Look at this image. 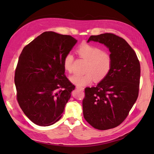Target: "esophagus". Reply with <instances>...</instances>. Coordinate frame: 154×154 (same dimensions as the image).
Returning <instances> with one entry per match:
<instances>
[{
	"label": "esophagus",
	"instance_id": "obj_1",
	"mask_svg": "<svg viewBox=\"0 0 154 154\" xmlns=\"http://www.w3.org/2000/svg\"><path fill=\"white\" fill-rule=\"evenodd\" d=\"M76 88H77V89H80V90H82V91L84 90V88L83 87H81V86H77V85Z\"/></svg>",
	"mask_w": 154,
	"mask_h": 154
}]
</instances>
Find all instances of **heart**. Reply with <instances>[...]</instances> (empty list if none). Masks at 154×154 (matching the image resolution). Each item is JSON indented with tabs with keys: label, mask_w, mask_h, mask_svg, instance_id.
<instances>
[{
	"label": "heart",
	"mask_w": 154,
	"mask_h": 154,
	"mask_svg": "<svg viewBox=\"0 0 154 154\" xmlns=\"http://www.w3.org/2000/svg\"><path fill=\"white\" fill-rule=\"evenodd\" d=\"M77 54L83 60L87 61L83 75H73L70 81L77 86L89 85L94 79L96 82L103 80L111 70L112 59L109 53L103 51L99 47L89 44H81L77 48ZM74 56L71 53L65 55L63 61L64 69L71 73Z\"/></svg>",
	"instance_id": "obj_1"
}]
</instances>
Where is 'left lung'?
Listing matches in <instances>:
<instances>
[{"mask_svg":"<svg viewBox=\"0 0 154 154\" xmlns=\"http://www.w3.org/2000/svg\"><path fill=\"white\" fill-rule=\"evenodd\" d=\"M98 42L109 49L112 59L109 75L97 87L85 89L83 116L98 130L115 128L126 119L138 97L140 64L127 42L112 33L91 35L87 42Z\"/></svg>","mask_w":154,"mask_h":154,"instance_id":"left-lung-1","label":"left lung"}]
</instances>
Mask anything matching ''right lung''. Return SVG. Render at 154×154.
Here are the masks:
<instances>
[{
  "instance_id": "add662e5",
  "label": "right lung",
  "mask_w": 154,
  "mask_h": 154,
  "mask_svg": "<svg viewBox=\"0 0 154 154\" xmlns=\"http://www.w3.org/2000/svg\"><path fill=\"white\" fill-rule=\"evenodd\" d=\"M77 40L69 35L45 32L26 45L15 70L16 97L23 112L41 126L62 116L75 89L65 75L63 61Z\"/></svg>"
}]
</instances>
